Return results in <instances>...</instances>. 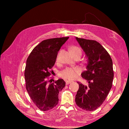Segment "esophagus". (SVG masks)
Instances as JSON below:
<instances>
[{"label": "esophagus", "mask_w": 129, "mask_h": 129, "mask_svg": "<svg viewBox=\"0 0 129 129\" xmlns=\"http://www.w3.org/2000/svg\"><path fill=\"white\" fill-rule=\"evenodd\" d=\"M71 82H72V81H65V83H66V85H68L69 84H71Z\"/></svg>", "instance_id": "34e87169"}]
</instances>
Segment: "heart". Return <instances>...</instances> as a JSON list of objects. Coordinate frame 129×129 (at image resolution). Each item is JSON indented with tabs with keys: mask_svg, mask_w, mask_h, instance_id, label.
Listing matches in <instances>:
<instances>
[{
	"mask_svg": "<svg viewBox=\"0 0 129 129\" xmlns=\"http://www.w3.org/2000/svg\"><path fill=\"white\" fill-rule=\"evenodd\" d=\"M70 52L73 56L76 54H79L81 56L82 51L79 47L76 46H72L70 48ZM58 60V56L57 57V61ZM81 72V69L79 68H66L63 69L59 73L60 76L65 80H71L75 78L78 74Z\"/></svg>",
	"mask_w": 129,
	"mask_h": 129,
	"instance_id": "heart-1",
	"label": "heart"
}]
</instances>
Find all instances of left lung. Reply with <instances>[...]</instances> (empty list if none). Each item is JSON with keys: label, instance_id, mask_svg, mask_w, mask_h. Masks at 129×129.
Returning <instances> with one entry per match:
<instances>
[{"label": "left lung", "instance_id": "8db88e82", "mask_svg": "<svg viewBox=\"0 0 129 129\" xmlns=\"http://www.w3.org/2000/svg\"><path fill=\"white\" fill-rule=\"evenodd\" d=\"M76 39L88 58L86 71L81 76L88 85L78 82L79 89L75 101L83 110L93 111L101 105L112 88L114 77L113 61L108 52L97 41Z\"/></svg>", "mask_w": 129, "mask_h": 129}]
</instances>
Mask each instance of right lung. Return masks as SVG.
<instances>
[{"label":"right lung","mask_w":129,"mask_h":129,"mask_svg":"<svg viewBox=\"0 0 129 129\" xmlns=\"http://www.w3.org/2000/svg\"><path fill=\"white\" fill-rule=\"evenodd\" d=\"M68 39L65 37L42 41L34 48L27 60L24 72L26 89L35 105L42 111L49 110L57 105L59 91L65 86L62 79L52 82L49 76L58 52Z\"/></svg>","instance_id":"1"}]
</instances>
